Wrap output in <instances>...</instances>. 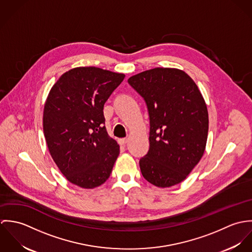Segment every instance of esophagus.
Wrapping results in <instances>:
<instances>
[{"label": "esophagus", "mask_w": 252, "mask_h": 252, "mask_svg": "<svg viewBox=\"0 0 252 252\" xmlns=\"http://www.w3.org/2000/svg\"><path fill=\"white\" fill-rule=\"evenodd\" d=\"M118 143H119V144L120 145H126L127 144V143H128V139H119L118 140Z\"/></svg>", "instance_id": "obj_1"}]
</instances>
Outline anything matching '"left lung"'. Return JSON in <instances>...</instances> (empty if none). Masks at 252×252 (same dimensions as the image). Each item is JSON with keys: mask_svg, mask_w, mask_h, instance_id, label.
<instances>
[{"mask_svg": "<svg viewBox=\"0 0 252 252\" xmlns=\"http://www.w3.org/2000/svg\"><path fill=\"white\" fill-rule=\"evenodd\" d=\"M128 82L149 114V150L140 160L144 179L162 188L180 183L201 160L208 140L209 113L197 84L175 68L147 70Z\"/></svg>", "mask_w": 252, "mask_h": 252, "instance_id": "left-lung-1", "label": "left lung"}]
</instances>
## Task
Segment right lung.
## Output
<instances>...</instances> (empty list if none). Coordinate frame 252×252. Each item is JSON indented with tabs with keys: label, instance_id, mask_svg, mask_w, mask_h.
I'll use <instances>...</instances> for the list:
<instances>
[{
	"label": "right lung",
	"instance_id": "add662e5",
	"mask_svg": "<svg viewBox=\"0 0 252 252\" xmlns=\"http://www.w3.org/2000/svg\"><path fill=\"white\" fill-rule=\"evenodd\" d=\"M124 73L77 67L63 73L43 108V134L50 155L65 178L81 188L105 183L119 155L108 136L104 105Z\"/></svg>",
	"mask_w": 252,
	"mask_h": 252
}]
</instances>
